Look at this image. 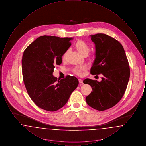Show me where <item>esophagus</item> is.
<instances>
[{"label": "esophagus", "mask_w": 146, "mask_h": 146, "mask_svg": "<svg viewBox=\"0 0 146 146\" xmlns=\"http://www.w3.org/2000/svg\"><path fill=\"white\" fill-rule=\"evenodd\" d=\"M78 80H79V82L80 83H83V80L82 79H79Z\"/></svg>", "instance_id": "34e87169"}]
</instances>
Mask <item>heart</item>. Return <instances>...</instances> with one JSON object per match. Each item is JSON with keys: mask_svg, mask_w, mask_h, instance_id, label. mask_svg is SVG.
<instances>
[{"mask_svg": "<svg viewBox=\"0 0 146 146\" xmlns=\"http://www.w3.org/2000/svg\"><path fill=\"white\" fill-rule=\"evenodd\" d=\"M75 47L77 50V51L79 52V53L82 56L84 55H88V54L89 53V50H90V48H89V45L85 42L82 41V40H79L76 42V45H75ZM66 55H67V52H66L63 55V61H64L66 60ZM85 69H86L85 66H80V67L75 68L73 70V71L76 74L80 75L82 73V71L84 70Z\"/></svg>", "mask_w": 146, "mask_h": 146, "instance_id": "obj_1", "label": "heart"}]
</instances>
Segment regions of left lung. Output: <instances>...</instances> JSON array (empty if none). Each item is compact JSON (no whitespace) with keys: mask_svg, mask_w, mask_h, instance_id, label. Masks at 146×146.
Instances as JSON below:
<instances>
[{"mask_svg":"<svg viewBox=\"0 0 146 146\" xmlns=\"http://www.w3.org/2000/svg\"><path fill=\"white\" fill-rule=\"evenodd\" d=\"M90 37L95 45V58L91 74H102L103 77L101 82L84 80V83L92 88L85 100L92 108L103 111L115 106L123 96L130 78V67L125 50L116 39L104 33Z\"/></svg>","mask_w":146,"mask_h":146,"instance_id":"1","label":"left lung"}]
</instances>
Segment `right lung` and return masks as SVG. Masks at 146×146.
<instances>
[{
  "mask_svg": "<svg viewBox=\"0 0 146 146\" xmlns=\"http://www.w3.org/2000/svg\"><path fill=\"white\" fill-rule=\"evenodd\" d=\"M73 38L44 35L25 49L22 58V76L28 95L39 107L56 111L67 102L78 86L76 77L67 76L57 80L53 76L55 66L71 45Z\"/></svg>",
  "mask_w": 146,
  "mask_h": 146,
  "instance_id": "1",
  "label": "right lung"
}]
</instances>
